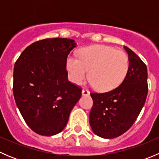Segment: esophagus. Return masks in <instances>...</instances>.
Wrapping results in <instances>:
<instances>
[{"instance_id": "esophagus-1", "label": "esophagus", "mask_w": 159, "mask_h": 159, "mask_svg": "<svg viewBox=\"0 0 159 159\" xmlns=\"http://www.w3.org/2000/svg\"><path fill=\"white\" fill-rule=\"evenodd\" d=\"M90 92L88 89H84L82 90V95H89Z\"/></svg>"}]
</instances>
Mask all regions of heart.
Masks as SVG:
<instances>
[{
	"label": "heart",
	"mask_w": 159,
	"mask_h": 159,
	"mask_svg": "<svg viewBox=\"0 0 159 159\" xmlns=\"http://www.w3.org/2000/svg\"><path fill=\"white\" fill-rule=\"evenodd\" d=\"M67 70L72 81L81 84L87 77L95 89L108 91L118 87L128 73L129 61L122 51L105 45H94L83 48L79 59L69 56Z\"/></svg>",
	"instance_id": "1"
}]
</instances>
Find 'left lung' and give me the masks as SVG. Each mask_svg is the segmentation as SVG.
I'll return each instance as SVG.
<instances>
[{"label":"left lung","mask_w":159,"mask_h":159,"mask_svg":"<svg viewBox=\"0 0 159 159\" xmlns=\"http://www.w3.org/2000/svg\"><path fill=\"white\" fill-rule=\"evenodd\" d=\"M128 73L119 86L107 92H91L90 111L91 129L99 137L114 139L124 134L137 119L148 94V71L145 64L131 49Z\"/></svg>","instance_id":"obj_1"}]
</instances>
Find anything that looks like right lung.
<instances>
[{
	"mask_svg": "<svg viewBox=\"0 0 159 159\" xmlns=\"http://www.w3.org/2000/svg\"><path fill=\"white\" fill-rule=\"evenodd\" d=\"M76 46L68 38H46L28 46L16 61L13 93L26 124L41 135L58 134L81 96L68 80L67 58Z\"/></svg>",
	"mask_w": 159,
	"mask_h": 159,
	"instance_id": "1",
	"label": "right lung"
}]
</instances>
